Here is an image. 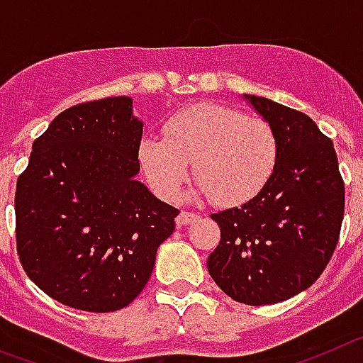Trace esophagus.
<instances>
[{
    "mask_svg": "<svg viewBox=\"0 0 363 363\" xmlns=\"http://www.w3.org/2000/svg\"><path fill=\"white\" fill-rule=\"evenodd\" d=\"M197 213H194V212H181L177 216V226H186V225H190V223H194L195 219H197Z\"/></svg>",
    "mask_w": 363,
    "mask_h": 363,
    "instance_id": "esophagus-1",
    "label": "esophagus"
}]
</instances>
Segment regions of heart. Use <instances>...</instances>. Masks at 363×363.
<instances>
[{"label": "heart", "mask_w": 363, "mask_h": 363, "mask_svg": "<svg viewBox=\"0 0 363 363\" xmlns=\"http://www.w3.org/2000/svg\"><path fill=\"white\" fill-rule=\"evenodd\" d=\"M164 137H146L138 160L151 188L175 199L190 173L197 194L239 206L261 194L279 162V138L269 121L219 104L186 106L164 122Z\"/></svg>", "instance_id": "b5f03b06"}]
</instances>
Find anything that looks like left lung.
<instances>
[{
    "label": "left lung",
    "mask_w": 363,
    "mask_h": 363,
    "mask_svg": "<svg viewBox=\"0 0 363 363\" xmlns=\"http://www.w3.org/2000/svg\"><path fill=\"white\" fill-rule=\"evenodd\" d=\"M279 138V162L257 197L212 213L220 241L208 272L245 305H272L316 281L338 245L345 184L333 140L305 113L247 96Z\"/></svg>",
    "instance_id": "left-lung-1"
}]
</instances>
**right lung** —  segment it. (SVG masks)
<instances>
[{"instance_id": "add662e5", "label": "right lung", "mask_w": 363, "mask_h": 363, "mask_svg": "<svg viewBox=\"0 0 363 363\" xmlns=\"http://www.w3.org/2000/svg\"><path fill=\"white\" fill-rule=\"evenodd\" d=\"M140 140L128 96L69 107L34 140L16 184V248L34 285L60 303L124 308L175 230L177 208L135 179Z\"/></svg>"}]
</instances>
